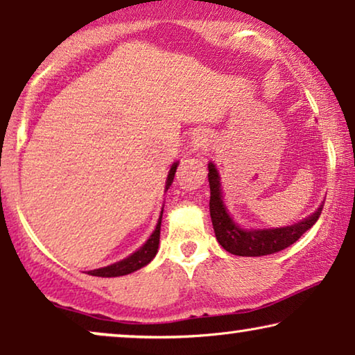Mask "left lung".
Segmentation results:
<instances>
[{
  "mask_svg": "<svg viewBox=\"0 0 355 355\" xmlns=\"http://www.w3.org/2000/svg\"><path fill=\"white\" fill-rule=\"evenodd\" d=\"M207 177L209 187H211L209 209H211V218L216 238L225 251L234 254V256L259 257L283 251V249L291 246L293 243H296L309 228L315 225V222L322 214L323 204H320L317 211L311 214L307 218L294 223V225L263 230L243 228L234 222L232 214L228 212L227 206L223 204L220 175H218L217 168L212 162H209Z\"/></svg>",
  "mask_w": 355,
  "mask_h": 355,
  "instance_id": "obj_1",
  "label": "left lung"
}]
</instances>
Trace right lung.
I'll return each mask as SVG.
<instances>
[{
    "instance_id": "add662e5",
    "label": "right lung",
    "mask_w": 355,
    "mask_h": 355,
    "mask_svg": "<svg viewBox=\"0 0 355 355\" xmlns=\"http://www.w3.org/2000/svg\"><path fill=\"white\" fill-rule=\"evenodd\" d=\"M177 167H178V162L173 164L171 171H168L167 182H166V191H167L168 188H171V184H172V182H173V177H175ZM162 212H164V207H162L161 217H159L157 225H156V228H154L153 234H151V236H149L148 241L144 243L143 246L138 249V251H135L133 254H130L128 257L122 259V261L112 263V266H107V267H103V268H94V270H89L88 275H93V277H104V278L122 277V275H128V273H132V272H137V270H139V268L144 267V266H148V263L151 262L153 259H154V256H156V252H157V249H159V239H161Z\"/></svg>"
}]
</instances>
